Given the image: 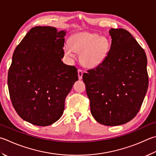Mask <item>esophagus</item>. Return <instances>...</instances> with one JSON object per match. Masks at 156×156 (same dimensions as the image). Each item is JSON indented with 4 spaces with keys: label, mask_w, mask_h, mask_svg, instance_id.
I'll use <instances>...</instances> for the list:
<instances>
[{
    "label": "esophagus",
    "mask_w": 156,
    "mask_h": 156,
    "mask_svg": "<svg viewBox=\"0 0 156 156\" xmlns=\"http://www.w3.org/2000/svg\"><path fill=\"white\" fill-rule=\"evenodd\" d=\"M83 72L80 69L78 70V78L79 80H81L83 78Z\"/></svg>",
    "instance_id": "34e87169"
}]
</instances>
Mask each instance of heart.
Wrapping results in <instances>:
<instances>
[{"label":"heart","mask_w":156,"mask_h":156,"mask_svg":"<svg viewBox=\"0 0 156 156\" xmlns=\"http://www.w3.org/2000/svg\"><path fill=\"white\" fill-rule=\"evenodd\" d=\"M110 46L109 39L105 36L79 32L70 37L69 45L64 46V53L70 58L75 57V52L80 54L81 64L87 68H94L105 61Z\"/></svg>","instance_id":"obj_1"}]
</instances>
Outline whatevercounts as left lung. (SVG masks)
Wrapping results in <instances>:
<instances>
[{"label":"left lung","instance_id":"left-lung-1","mask_svg":"<svg viewBox=\"0 0 156 156\" xmlns=\"http://www.w3.org/2000/svg\"><path fill=\"white\" fill-rule=\"evenodd\" d=\"M106 58L84 73L90 112L98 123L120 126L131 121L143 102L149 84L144 50L128 31L110 29Z\"/></svg>","mask_w":156,"mask_h":156}]
</instances>
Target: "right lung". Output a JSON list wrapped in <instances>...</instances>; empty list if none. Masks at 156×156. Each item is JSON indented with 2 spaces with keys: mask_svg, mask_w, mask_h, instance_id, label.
<instances>
[{
  "mask_svg": "<svg viewBox=\"0 0 156 156\" xmlns=\"http://www.w3.org/2000/svg\"><path fill=\"white\" fill-rule=\"evenodd\" d=\"M66 35L55 27H33L13 54L7 78L11 102L20 117L33 125L57 121L78 80L77 69L61 61Z\"/></svg>",
  "mask_w": 156,
  "mask_h": 156,
  "instance_id": "add662e5",
  "label": "right lung"
}]
</instances>
